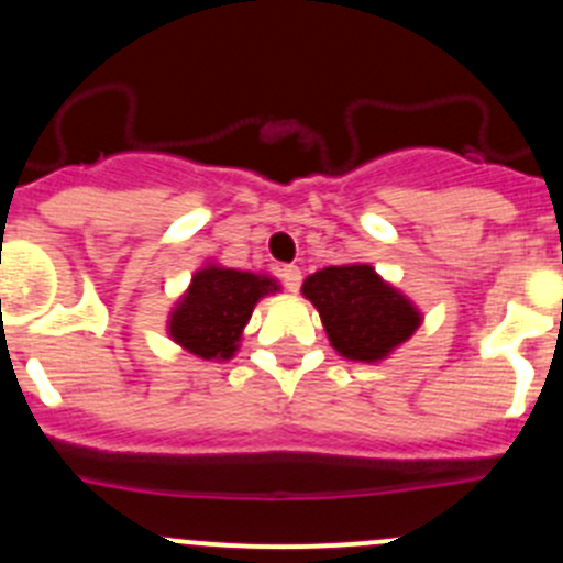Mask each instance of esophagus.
Returning a JSON list of instances; mask_svg holds the SVG:
<instances>
[{
	"mask_svg": "<svg viewBox=\"0 0 563 563\" xmlns=\"http://www.w3.org/2000/svg\"><path fill=\"white\" fill-rule=\"evenodd\" d=\"M280 280H283V286L288 288V291H297L299 288V283H302V269H299V266H283L280 269Z\"/></svg>",
	"mask_w": 563,
	"mask_h": 563,
	"instance_id": "1",
	"label": "esophagus"
}]
</instances>
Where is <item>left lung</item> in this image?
Masks as SVG:
<instances>
[{
  "label": "left lung",
  "mask_w": 563,
  "mask_h": 563,
  "mask_svg": "<svg viewBox=\"0 0 563 563\" xmlns=\"http://www.w3.org/2000/svg\"><path fill=\"white\" fill-rule=\"evenodd\" d=\"M302 294L319 308L332 346L349 360L385 357L420 324L418 310L365 264L330 266L305 280Z\"/></svg>",
  "instance_id": "obj_1"
}]
</instances>
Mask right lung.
I'll use <instances>...</instances> for the list:
<instances>
[{"instance_id":"right-lung-1","label":"right lung","mask_w":563,"mask_h":563,"mask_svg":"<svg viewBox=\"0 0 563 563\" xmlns=\"http://www.w3.org/2000/svg\"><path fill=\"white\" fill-rule=\"evenodd\" d=\"M277 291L275 280L253 272L209 266L192 277L187 297L170 319V335L200 357L228 360L264 294Z\"/></svg>"}]
</instances>
